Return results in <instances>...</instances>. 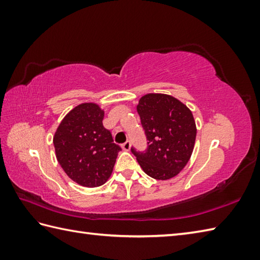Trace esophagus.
<instances>
[{"mask_svg": "<svg viewBox=\"0 0 260 260\" xmlns=\"http://www.w3.org/2000/svg\"><path fill=\"white\" fill-rule=\"evenodd\" d=\"M121 148H123L124 151H126V152H128L129 150H131V143L127 141V142H125L123 145H121Z\"/></svg>", "mask_w": 260, "mask_h": 260, "instance_id": "obj_1", "label": "esophagus"}]
</instances>
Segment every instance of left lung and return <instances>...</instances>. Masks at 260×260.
<instances>
[{"instance_id":"left-lung-1","label":"left lung","mask_w":260,"mask_h":260,"mask_svg":"<svg viewBox=\"0 0 260 260\" xmlns=\"http://www.w3.org/2000/svg\"><path fill=\"white\" fill-rule=\"evenodd\" d=\"M145 131V153L132 152L142 170L155 180L178 175L189 162L194 148L197 126L190 108L167 93H146L136 106Z\"/></svg>"}]
</instances>
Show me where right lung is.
<instances>
[{
    "mask_svg": "<svg viewBox=\"0 0 260 260\" xmlns=\"http://www.w3.org/2000/svg\"><path fill=\"white\" fill-rule=\"evenodd\" d=\"M104 109L96 103L77 105L60 121L53 145L60 167L76 183L103 185L112 175L120 147L103 125Z\"/></svg>",
    "mask_w": 260,
    "mask_h": 260,
    "instance_id": "1",
    "label": "right lung"
}]
</instances>
